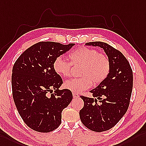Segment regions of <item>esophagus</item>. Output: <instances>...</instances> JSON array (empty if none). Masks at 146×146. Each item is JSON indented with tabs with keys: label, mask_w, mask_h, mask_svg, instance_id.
<instances>
[{
	"label": "esophagus",
	"mask_w": 146,
	"mask_h": 146,
	"mask_svg": "<svg viewBox=\"0 0 146 146\" xmlns=\"http://www.w3.org/2000/svg\"><path fill=\"white\" fill-rule=\"evenodd\" d=\"M72 95H73L74 98H79V95H78L77 94L75 93V92H74V93L72 94Z\"/></svg>",
	"instance_id": "obj_1"
}]
</instances>
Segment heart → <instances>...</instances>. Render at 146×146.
Listing matches in <instances>:
<instances>
[{"mask_svg": "<svg viewBox=\"0 0 146 146\" xmlns=\"http://www.w3.org/2000/svg\"><path fill=\"white\" fill-rule=\"evenodd\" d=\"M70 62L62 56H58L53 62L55 72L63 77H69L72 65L81 66L80 78H74L65 82L64 87L73 92H80L88 89L92 84L96 86L104 82L110 70L108 57L100 54L97 50L81 47L69 55Z\"/></svg>", "mask_w": 146, "mask_h": 146, "instance_id": "heart-1", "label": "heart"}]
</instances>
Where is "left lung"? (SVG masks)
Returning a JSON list of instances; mask_svg holds the SVG:
<instances>
[{
  "label": "left lung",
  "instance_id": "left-lung-1",
  "mask_svg": "<svg viewBox=\"0 0 146 146\" xmlns=\"http://www.w3.org/2000/svg\"><path fill=\"white\" fill-rule=\"evenodd\" d=\"M85 44L104 49L110 62L107 77L90 92L94 98L80 97L84 102L79 111L82 123L92 131L102 132L115 126L127 111L133 90V70L122 53L106 42Z\"/></svg>",
  "mask_w": 146,
  "mask_h": 146
}]
</instances>
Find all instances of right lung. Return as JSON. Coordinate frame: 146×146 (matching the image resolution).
<instances>
[{"label":"right lung","mask_w":146,"mask_h":146,"mask_svg":"<svg viewBox=\"0 0 146 146\" xmlns=\"http://www.w3.org/2000/svg\"><path fill=\"white\" fill-rule=\"evenodd\" d=\"M74 45L39 42L25 51L14 64L13 98L20 116L31 129L49 133L61 124L62 111L72 101V94L59 89L63 82L53 62Z\"/></svg>","instance_id":"1"}]
</instances>
